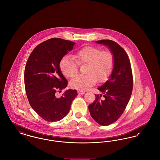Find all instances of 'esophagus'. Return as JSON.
Returning a JSON list of instances; mask_svg holds the SVG:
<instances>
[{
	"mask_svg": "<svg viewBox=\"0 0 160 160\" xmlns=\"http://www.w3.org/2000/svg\"><path fill=\"white\" fill-rule=\"evenodd\" d=\"M77 93L79 94V95H83L85 93V92L83 91H80V90H78L77 91Z\"/></svg>",
	"mask_w": 160,
	"mask_h": 160,
	"instance_id": "34e87169",
	"label": "esophagus"
}]
</instances>
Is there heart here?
Wrapping results in <instances>:
<instances>
[{"label": "heart", "instance_id": "b5f03b06", "mask_svg": "<svg viewBox=\"0 0 160 160\" xmlns=\"http://www.w3.org/2000/svg\"><path fill=\"white\" fill-rule=\"evenodd\" d=\"M74 58L65 56L61 59L59 67L61 72L67 77L76 76L78 71V64L87 63L83 76H77L70 81L73 89L87 90L97 83V80L102 82L110 75L114 65V56L110 50H101L97 47L86 46L80 49L74 54Z\"/></svg>", "mask_w": 160, "mask_h": 160}]
</instances>
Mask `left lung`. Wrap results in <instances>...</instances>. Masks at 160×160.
<instances>
[{"label": "left lung", "mask_w": 160, "mask_h": 160, "mask_svg": "<svg viewBox=\"0 0 160 160\" xmlns=\"http://www.w3.org/2000/svg\"><path fill=\"white\" fill-rule=\"evenodd\" d=\"M107 46L114 56V65L108 80L98 88L102 94L95 95L89 106L92 118L101 125L116 122L129 102L132 90V74L128 56L118 43L109 39L95 41ZM104 98L101 99L100 97Z\"/></svg>", "instance_id": "8db88e82"}]
</instances>
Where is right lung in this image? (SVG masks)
<instances>
[{"label": "right lung", "mask_w": 160, "mask_h": 160, "mask_svg": "<svg viewBox=\"0 0 160 160\" xmlns=\"http://www.w3.org/2000/svg\"><path fill=\"white\" fill-rule=\"evenodd\" d=\"M74 45L61 38L48 39L34 48L26 63L24 86L28 98L32 108L46 121H59L65 117L78 95L76 90L68 89L57 96L68 84L60 61Z\"/></svg>", "instance_id": "right-lung-1"}]
</instances>
